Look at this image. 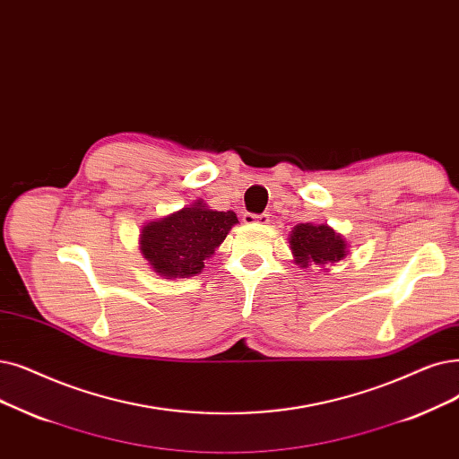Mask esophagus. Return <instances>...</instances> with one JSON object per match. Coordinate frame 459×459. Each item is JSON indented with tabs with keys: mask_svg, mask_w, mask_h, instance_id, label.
<instances>
[{
	"mask_svg": "<svg viewBox=\"0 0 459 459\" xmlns=\"http://www.w3.org/2000/svg\"><path fill=\"white\" fill-rule=\"evenodd\" d=\"M244 223L246 225H268L270 223V215L268 213H244Z\"/></svg>",
	"mask_w": 459,
	"mask_h": 459,
	"instance_id": "34e87169",
	"label": "esophagus"
}]
</instances>
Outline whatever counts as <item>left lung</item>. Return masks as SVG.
Returning a JSON list of instances; mask_svg holds the SVG:
<instances>
[{"label": "left lung", "instance_id": "left-lung-1", "mask_svg": "<svg viewBox=\"0 0 459 459\" xmlns=\"http://www.w3.org/2000/svg\"><path fill=\"white\" fill-rule=\"evenodd\" d=\"M294 263L302 268L328 266L347 255V242L328 225H296L289 236Z\"/></svg>", "mask_w": 459, "mask_h": 459}]
</instances>
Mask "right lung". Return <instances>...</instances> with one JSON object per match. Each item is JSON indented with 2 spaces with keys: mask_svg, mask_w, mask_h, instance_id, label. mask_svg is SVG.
I'll return each mask as SVG.
<instances>
[{
  "mask_svg": "<svg viewBox=\"0 0 459 459\" xmlns=\"http://www.w3.org/2000/svg\"><path fill=\"white\" fill-rule=\"evenodd\" d=\"M238 223L234 212L210 210L203 201L150 221L141 232V251L150 266L167 279L201 273L204 261Z\"/></svg>",
  "mask_w": 459,
  "mask_h": 459,
  "instance_id": "1",
  "label": "right lung"
}]
</instances>
